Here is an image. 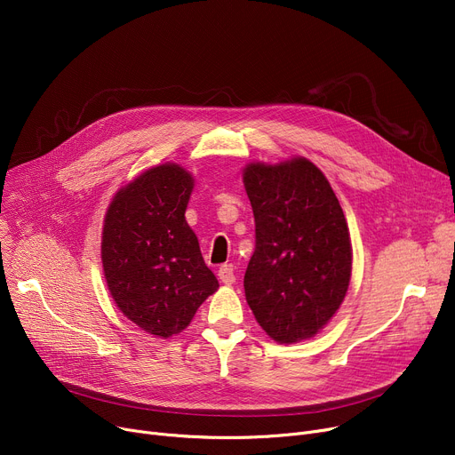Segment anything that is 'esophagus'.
<instances>
[{"mask_svg": "<svg viewBox=\"0 0 455 455\" xmlns=\"http://www.w3.org/2000/svg\"><path fill=\"white\" fill-rule=\"evenodd\" d=\"M218 276H220V280H221L225 285H232V283L235 282L234 266H230V264L221 266V267H220V271H218Z\"/></svg>", "mask_w": 455, "mask_h": 455, "instance_id": "1", "label": "esophagus"}]
</instances>
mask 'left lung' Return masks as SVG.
I'll list each match as a JSON object with an SVG mask.
<instances>
[{"mask_svg":"<svg viewBox=\"0 0 455 455\" xmlns=\"http://www.w3.org/2000/svg\"><path fill=\"white\" fill-rule=\"evenodd\" d=\"M256 249L245 299L276 343L314 338L348 291L352 243L343 208L319 167L304 156L243 170Z\"/></svg>","mask_w":455,"mask_h":455,"instance_id":"left-lung-1","label":"left lung"}]
</instances>
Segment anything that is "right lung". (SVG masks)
Listing matches in <instances>:
<instances>
[{
	"label": "right lung",
	"mask_w": 455,
	"mask_h": 455,
	"mask_svg": "<svg viewBox=\"0 0 455 455\" xmlns=\"http://www.w3.org/2000/svg\"><path fill=\"white\" fill-rule=\"evenodd\" d=\"M194 175L165 162L117 189L101 237L108 291L129 321L156 338L180 333L218 291L184 213Z\"/></svg>",
	"instance_id": "add662e5"
}]
</instances>
